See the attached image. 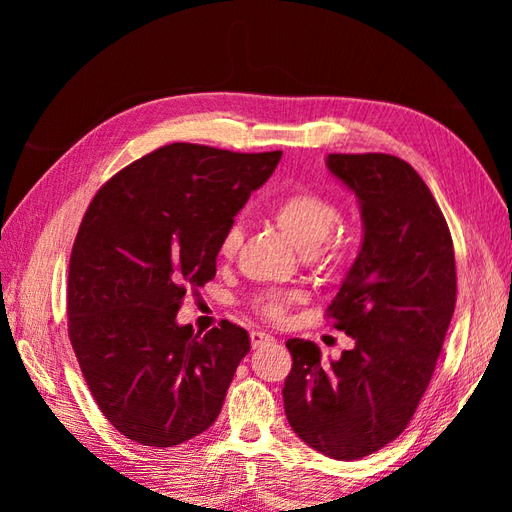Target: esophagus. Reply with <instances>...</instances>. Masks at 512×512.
I'll use <instances>...</instances> for the list:
<instances>
[{
  "label": "esophagus",
  "instance_id": "esophagus-1",
  "mask_svg": "<svg viewBox=\"0 0 512 512\" xmlns=\"http://www.w3.org/2000/svg\"><path fill=\"white\" fill-rule=\"evenodd\" d=\"M250 342H252V348H262V346H271L275 342V337L265 331H252Z\"/></svg>",
  "mask_w": 512,
  "mask_h": 512
}]
</instances>
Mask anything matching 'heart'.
Segmentation results:
<instances>
[{
    "label": "heart",
    "mask_w": 512,
    "mask_h": 512,
    "mask_svg": "<svg viewBox=\"0 0 512 512\" xmlns=\"http://www.w3.org/2000/svg\"><path fill=\"white\" fill-rule=\"evenodd\" d=\"M267 213L275 222V226L280 228L301 252L316 260H331L346 245L342 228H337L339 207L335 205V200L314 188H307V185H294V188L282 192L269 205ZM239 241V226H228L220 237L218 254L222 258H232L237 252ZM294 299H297L294 292L267 290L256 294L252 305L258 316L271 322H280L284 320Z\"/></svg>",
    "instance_id": "obj_1"
}]
</instances>
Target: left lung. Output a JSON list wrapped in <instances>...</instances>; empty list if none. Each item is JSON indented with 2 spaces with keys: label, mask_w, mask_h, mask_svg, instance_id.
I'll use <instances>...</instances> for the list:
<instances>
[{
  "label": "left lung",
  "mask_w": 512,
  "mask_h": 512,
  "mask_svg": "<svg viewBox=\"0 0 512 512\" xmlns=\"http://www.w3.org/2000/svg\"><path fill=\"white\" fill-rule=\"evenodd\" d=\"M327 166L361 200L359 258L327 309L354 339L331 365L288 339L284 410L297 436L350 461L408 427L436 369L457 301L451 230L416 170L386 153H331Z\"/></svg>",
  "instance_id": "left-lung-1"
}]
</instances>
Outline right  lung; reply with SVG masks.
Wrapping results in <instances>:
<instances>
[{
    "label": "right lung",
    "mask_w": 512,
    "mask_h": 512,
    "mask_svg": "<svg viewBox=\"0 0 512 512\" xmlns=\"http://www.w3.org/2000/svg\"><path fill=\"white\" fill-rule=\"evenodd\" d=\"M282 151L173 143L121 168L91 200L68 271V335L98 408L123 436L175 446L218 418L247 331L179 327L188 290L215 277L222 232Z\"/></svg>",
    "instance_id": "add662e5"
}]
</instances>
